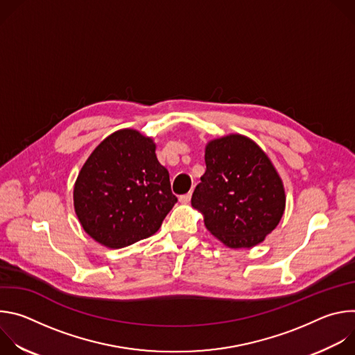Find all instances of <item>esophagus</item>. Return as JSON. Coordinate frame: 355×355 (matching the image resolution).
I'll return each mask as SVG.
<instances>
[{"instance_id":"1","label":"esophagus","mask_w":355,"mask_h":355,"mask_svg":"<svg viewBox=\"0 0 355 355\" xmlns=\"http://www.w3.org/2000/svg\"><path fill=\"white\" fill-rule=\"evenodd\" d=\"M191 196H192V193H191V192H188V193H185V195H181V196H180V202H181V204L187 205V204H189Z\"/></svg>"}]
</instances>
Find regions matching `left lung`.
Returning <instances> with one entry per match:
<instances>
[{
  "label": "left lung",
  "instance_id": "left-lung-1",
  "mask_svg": "<svg viewBox=\"0 0 355 355\" xmlns=\"http://www.w3.org/2000/svg\"><path fill=\"white\" fill-rule=\"evenodd\" d=\"M207 171L191 204L207 229L230 248L266 240L285 211V189L263 148L247 136L230 133L208 141Z\"/></svg>",
  "mask_w": 355,
  "mask_h": 355
}]
</instances>
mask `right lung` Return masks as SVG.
I'll return each mask as SVG.
<instances>
[{
	"mask_svg": "<svg viewBox=\"0 0 355 355\" xmlns=\"http://www.w3.org/2000/svg\"><path fill=\"white\" fill-rule=\"evenodd\" d=\"M73 198L85 233L110 248L155 234L177 202L156 143L135 129L116 130L95 147Z\"/></svg>",
	"mask_w": 355,
	"mask_h": 355,
	"instance_id": "add662e5",
	"label": "right lung"
}]
</instances>
